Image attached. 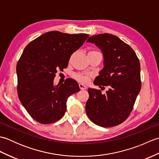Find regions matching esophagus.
<instances>
[{
	"mask_svg": "<svg viewBox=\"0 0 159 159\" xmlns=\"http://www.w3.org/2000/svg\"><path fill=\"white\" fill-rule=\"evenodd\" d=\"M79 87H80V89H81V90H85V89H87V87H86L85 85H84L83 84H81V83H80V84H79Z\"/></svg>",
	"mask_w": 159,
	"mask_h": 159,
	"instance_id": "1",
	"label": "esophagus"
}]
</instances>
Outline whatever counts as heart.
Segmentation results:
<instances>
[{"mask_svg": "<svg viewBox=\"0 0 159 159\" xmlns=\"http://www.w3.org/2000/svg\"><path fill=\"white\" fill-rule=\"evenodd\" d=\"M90 52H93V51H90ZM72 77L78 82L81 83L83 84H85L89 83V81L91 79L90 74H85V73H74L72 74Z\"/></svg>", "mask_w": 159, "mask_h": 159, "instance_id": "obj_1", "label": "heart"}]
</instances>
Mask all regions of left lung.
Here are the masks:
<instances>
[{"instance_id":"obj_1","label":"left lung","mask_w":159,"mask_h":159,"mask_svg":"<svg viewBox=\"0 0 159 159\" xmlns=\"http://www.w3.org/2000/svg\"><path fill=\"white\" fill-rule=\"evenodd\" d=\"M87 42L102 50L104 67L94 85L109 87L106 94L89 88L85 106L87 116L102 127L119 125L129 116L141 87L139 60L131 47L117 36L102 33L89 37Z\"/></svg>"}]
</instances>
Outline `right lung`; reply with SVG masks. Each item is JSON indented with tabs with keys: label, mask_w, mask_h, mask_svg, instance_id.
<instances>
[{
	"label": "right lung",
	"mask_w": 159,
	"mask_h": 159,
	"mask_svg": "<svg viewBox=\"0 0 159 159\" xmlns=\"http://www.w3.org/2000/svg\"><path fill=\"white\" fill-rule=\"evenodd\" d=\"M87 34L50 31L25 47L17 63L18 98L31 117L48 124L58 121L66 111V101L79 92L73 79L54 85L57 70L67 67L71 55L81 46Z\"/></svg>",
	"instance_id": "obj_1"
}]
</instances>
